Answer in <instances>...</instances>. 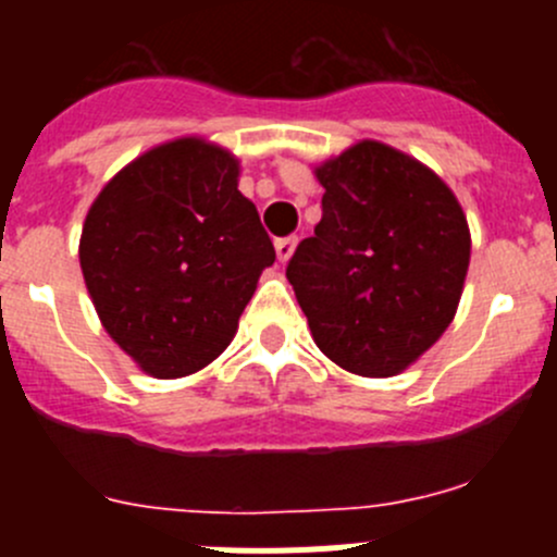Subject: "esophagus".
<instances>
[{"instance_id":"esophagus-1","label":"esophagus","mask_w":557,"mask_h":557,"mask_svg":"<svg viewBox=\"0 0 557 557\" xmlns=\"http://www.w3.org/2000/svg\"><path fill=\"white\" fill-rule=\"evenodd\" d=\"M296 245H299V237H285V239H277L274 243V250H277V258L280 261H290V256L296 252Z\"/></svg>"}]
</instances>
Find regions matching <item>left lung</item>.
I'll use <instances>...</instances> for the list:
<instances>
[{
  "mask_svg": "<svg viewBox=\"0 0 557 557\" xmlns=\"http://www.w3.org/2000/svg\"><path fill=\"white\" fill-rule=\"evenodd\" d=\"M323 218L288 283L314 345L361 377H396L453 323L471 234L450 185L412 156L361 139L320 161Z\"/></svg>",
  "mask_w": 557,
  "mask_h": 557,
  "instance_id": "obj_1",
  "label": "left lung"
}]
</instances>
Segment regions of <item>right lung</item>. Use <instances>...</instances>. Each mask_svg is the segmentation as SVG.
<instances>
[{
  "mask_svg": "<svg viewBox=\"0 0 557 557\" xmlns=\"http://www.w3.org/2000/svg\"><path fill=\"white\" fill-rule=\"evenodd\" d=\"M239 159L177 137L128 161L88 207L81 269L110 339L156 380L215 361L274 263Z\"/></svg>",
  "mask_w": 557,
  "mask_h": 557,
  "instance_id": "1",
  "label": "right lung"
}]
</instances>
